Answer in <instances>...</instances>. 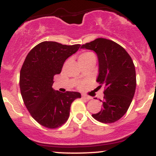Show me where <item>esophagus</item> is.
I'll use <instances>...</instances> for the list:
<instances>
[{
	"label": "esophagus",
	"mask_w": 156,
	"mask_h": 156,
	"mask_svg": "<svg viewBox=\"0 0 156 156\" xmlns=\"http://www.w3.org/2000/svg\"><path fill=\"white\" fill-rule=\"evenodd\" d=\"M81 98H84V99H87V100H90V99H92V98L90 96H88V95H81Z\"/></svg>",
	"instance_id": "obj_1"
}]
</instances>
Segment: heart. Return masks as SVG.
<instances>
[{"label": "heart", "mask_w": 156, "mask_h": 156, "mask_svg": "<svg viewBox=\"0 0 156 156\" xmlns=\"http://www.w3.org/2000/svg\"><path fill=\"white\" fill-rule=\"evenodd\" d=\"M95 58V56H94V55L92 54V52H83L82 53L81 55L79 56V60H84V59H89V58ZM83 86V84L82 83H80L79 87H82Z\"/></svg>", "instance_id": "obj_1"}]
</instances>
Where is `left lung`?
<instances>
[{"label": "left lung", "mask_w": 156, "mask_h": 156, "mask_svg": "<svg viewBox=\"0 0 156 156\" xmlns=\"http://www.w3.org/2000/svg\"><path fill=\"white\" fill-rule=\"evenodd\" d=\"M81 49L93 50L98 59L99 74L96 81L105 86L103 107L92 115L104 124L115 122L126 113L134 96L136 87L135 65L129 55L117 43L97 38L83 44Z\"/></svg>", "instance_id": "8db88e82"}]
</instances>
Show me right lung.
<instances>
[{
    "label": "right lung",
    "instance_id": "1",
    "mask_svg": "<svg viewBox=\"0 0 156 156\" xmlns=\"http://www.w3.org/2000/svg\"><path fill=\"white\" fill-rule=\"evenodd\" d=\"M81 45H63L44 41L28 53L20 73V90L26 107L41 125L55 129L64 124L69 116L71 104L81 98L78 92L55 91L53 78L60 74L65 61Z\"/></svg>",
    "mask_w": 156,
    "mask_h": 156
}]
</instances>
